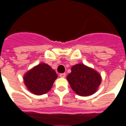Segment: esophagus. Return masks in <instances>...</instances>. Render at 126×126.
<instances>
[{"mask_svg": "<svg viewBox=\"0 0 126 126\" xmlns=\"http://www.w3.org/2000/svg\"><path fill=\"white\" fill-rule=\"evenodd\" d=\"M59 76H60L61 78H64L66 76V74H65V73H63V74H60Z\"/></svg>", "mask_w": 126, "mask_h": 126, "instance_id": "esophagus-1", "label": "esophagus"}]
</instances>
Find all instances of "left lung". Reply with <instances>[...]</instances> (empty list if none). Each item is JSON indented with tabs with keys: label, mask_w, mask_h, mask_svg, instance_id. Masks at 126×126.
<instances>
[{
	"label": "left lung",
	"mask_w": 126,
	"mask_h": 126,
	"mask_svg": "<svg viewBox=\"0 0 126 126\" xmlns=\"http://www.w3.org/2000/svg\"><path fill=\"white\" fill-rule=\"evenodd\" d=\"M71 70L67 79L77 94L88 96L97 91L102 79L98 71L82 63L74 65Z\"/></svg>",
	"instance_id": "left-lung-1"
}]
</instances>
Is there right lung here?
<instances>
[{
	"mask_svg": "<svg viewBox=\"0 0 126 126\" xmlns=\"http://www.w3.org/2000/svg\"><path fill=\"white\" fill-rule=\"evenodd\" d=\"M57 78L55 70L47 63H42L26 72L23 76V82L30 92L42 95L51 89Z\"/></svg>",
	"mask_w": 126,
	"mask_h": 126,
	"instance_id": "1",
	"label": "right lung"
}]
</instances>
